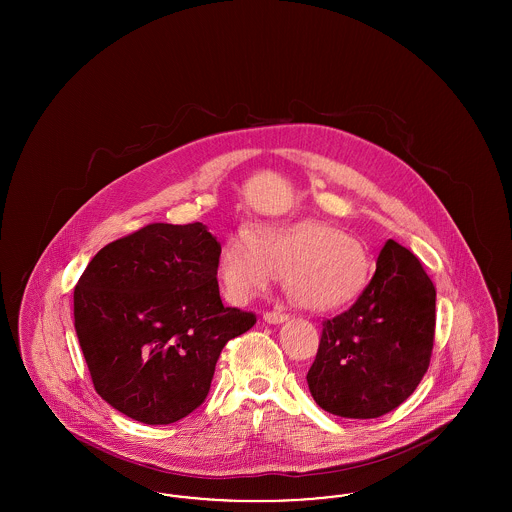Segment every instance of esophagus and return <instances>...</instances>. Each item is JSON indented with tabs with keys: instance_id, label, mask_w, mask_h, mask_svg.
Returning <instances> with one entry per match:
<instances>
[{
	"instance_id": "1",
	"label": "esophagus",
	"mask_w": 512,
	"mask_h": 512,
	"mask_svg": "<svg viewBox=\"0 0 512 512\" xmlns=\"http://www.w3.org/2000/svg\"><path fill=\"white\" fill-rule=\"evenodd\" d=\"M263 320L268 322V324H282V322H286L288 320V315H284V313H276V311H268L263 315Z\"/></svg>"
}]
</instances>
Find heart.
Wrapping results in <instances>:
<instances>
[{"label": "heart", "mask_w": 512, "mask_h": 512, "mask_svg": "<svg viewBox=\"0 0 512 512\" xmlns=\"http://www.w3.org/2000/svg\"><path fill=\"white\" fill-rule=\"evenodd\" d=\"M370 261L365 247L340 228L299 220L261 224L240 232L220 251L219 278L234 303H247L282 274L284 290L307 311H332L365 288Z\"/></svg>", "instance_id": "obj_1"}]
</instances>
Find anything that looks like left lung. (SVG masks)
<instances>
[{
    "label": "left lung",
    "mask_w": 512,
    "mask_h": 512,
    "mask_svg": "<svg viewBox=\"0 0 512 512\" xmlns=\"http://www.w3.org/2000/svg\"><path fill=\"white\" fill-rule=\"evenodd\" d=\"M436 330V288L420 261L388 240L359 299L322 322L307 384L318 407L343 418L397 409L426 374Z\"/></svg>",
    "instance_id": "obj_1"
}]
</instances>
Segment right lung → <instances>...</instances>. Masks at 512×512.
Instances as JSON below:
<instances>
[{"label": "right lung", "mask_w": 512, "mask_h": 512, "mask_svg": "<svg viewBox=\"0 0 512 512\" xmlns=\"http://www.w3.org/2000/svg\"><path fill=\"white\" fill-rule=\"evenodd\" d=\"M220 244L205 224H147L99 249L74 288V330L94 388L144 424L207 397L222 347L257 318L220 299Z\"/></svg>", "instance_id": "add662e5"}]
</instances>
